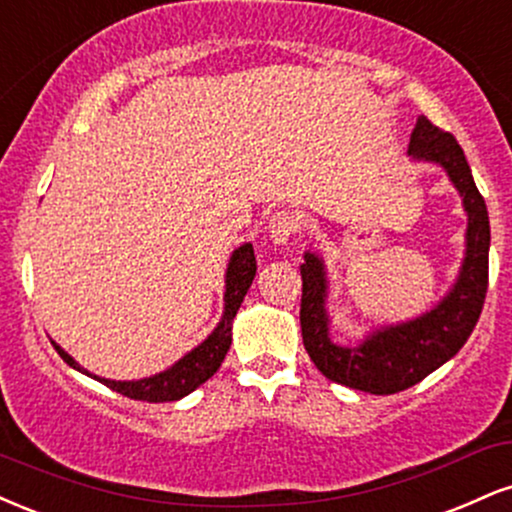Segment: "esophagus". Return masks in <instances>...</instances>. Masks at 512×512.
<instances>
[{
	"mask_svg": "<svg viewBox=\"0 0 512 512\" xmlns=\"http://www.w3.org/2000/svg\"><path fill=\"white\" fill-rule=\"evenodd\" d=\"M299 232V220L294 218L287 210H280L273 218L268 220V237L275 246H285L294 239V234Z\"/></svg>",
	"mask_w": 512,
	"mask_h": 512,
	"instance_id": "obj_1",
	"label": "esophagus"
}]
</instances>
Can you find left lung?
I'll use <instances>...</instances> for the list:
<instances>
[{
  "mask_svg": "<svg viewBox=\"0 0 512 512\" xmlns=\"http://www.w3.org/2000/svg\"><path fill=\"white\" fill-rule=\"evenodd\" d=\"M407 153L417 160L441 165L460 191L462 206L467 210L465 261L446 297L419 318L374 330L359 345H338L330 340V318L326 311L328 278L323 258L306 251L299 268V321L311 362L330 381L371 395H393L412 388L455 357L477 326L489 287V213L460 143L422 114L410 136Z\"/></svg>",
  "mask_w": 512,
  "mask_h": 512,
  "instance_id": "obj_1",
  "label": "left lung"
}]
</instances>
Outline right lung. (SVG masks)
<instances>
[{
	"instance_id": "add662e5",
	"label": "right lung",
	"mask_w": 512,
	"mask_h": 512,
	"mask_svg": "<svg viewBox=\"0 0 512 512\" xmlns=\"http://www.w3.org/2000/svg\"><path fill=\"white\" fill-rule=\"evenodd\" d=\"M254 275H256L254 246L242 244L239 249H234V254L230 256V263H227L225 314H222V321L218 323V328H215L213 333L201 342V345L194 347L189 354H184L177 364H172L170 369L160 371V374L155 376L141 378V381H110V378L93 376L90 371L83 369L71 354H66L57 342L52 340V345L66 364L74 366V369L81 371V374L100 381L102 386L112 388L114 393H122L126 398L143 400V402L179 400L184 398V395L194 393L201 383H206L208 378L220 369L222 359H225V354L232 345V321L234 316H237L239 306L244 302L246 292H249L251 282H254Z\"/></svg>"
}]
</instances>
